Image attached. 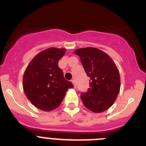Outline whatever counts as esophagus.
I'll use <instances>...</instances> for the list:
<instances>
[{
    "label": "esophagus",
    "instance_id": "esophagus-1",
    "mask_svg": "<svg viewBox=\"0 0 146 146\" xmlns=\"http://www.w3.org/2000/svg\"><path fill=\"white\" fill-rule=\"evenodd\" d=\"M72 83H73V85H74V88H77V85H76L75 80H72Z\"/></svg>",
    "mask_w": 146,
    "mask_h": 146
}]
</instances>
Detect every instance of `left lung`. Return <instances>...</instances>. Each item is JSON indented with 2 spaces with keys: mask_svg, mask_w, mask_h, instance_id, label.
<instances>
[{
  "mask_svg": "<svg viewBox=\"0 0 146 146\" xmlns=\"http://www.w3.org/2000/svg\"><path fill=\"white\" fill-rule=\"evenodd\" d=\"M83 68L90 77V88L80 98L85 107L94 113H102L115 102L120 92L121 80L116 65L109 55L95 47L76 50Z\"/></svg>",
  "mask_w": 146,
  "mask_h": 146,
  "instance_id": "obj_1",
  "label": "left lung"
}]
</instances>
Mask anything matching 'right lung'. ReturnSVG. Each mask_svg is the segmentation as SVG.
<instances>
[{"label":"right lung","instance_id":"obj_1","mask_svg":"<svg viewBox=\"0 0 146 146\" xmlns=\"http://www.w3.org/2000/svg\"><path fill=\"white\" fill-rule=\"evenodd\" d=\"M65 52V49L55 47L43 50L30 62L23 75L25 96L35 107L44 111L57 108L68 89L74 87L64 78L58 65Z\"/></svg>","mask_w":146,"mask_h":146}]
</instances>
